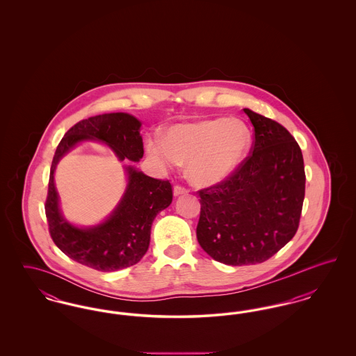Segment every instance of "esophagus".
Listing matches in <instances>:
<instances>
[{"label": "esophagus", "mask_w": 356, "mask_h": 356, "mask_svg": "<svg viewBox=\"0 0 356 356\" xmlns=\"http://www.w3.org/2000/svg\"><path fill=\"white\" fill-rule=\"evenodd\" d=\"M189 191H188V188H186V186H173V195L175 196H179V195H186V193H188Z\"/></svg>", "instance_id": "esophagus-1"}]
</instances>
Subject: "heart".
<instances>
[{
	"label": "heart",
	"instance_id": "b5f03b06",
	"mask_svg": "<svg viewBox=\"0 0 356 356\" xmlns=\"http://www.w3.org/2000/svg\"><path fill=\"white\" fill-rule=\"evenodd\" d=\"M251 145V132L240 120H203L177 124L165 138H148L147 149L164 167L186 163V175L197 186H213L232 175Z\"/></svg>",
	"mask_w": 356,
	"mask_h": 356
}]
</instances>
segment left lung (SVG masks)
<instances>
[{"instance_id":"left-lung-1","label":"left lung","mask_w":356,"mask_h":356,"mask_svg":"<svg viewBox=\"0 0 356 356\" xmlns=\"http://www.w3.org/2000/svg\"><path fill=\"white\" fill-rule=\"evenodd\" d=\"M254 143L232 175L197 191L196 236L212 259L228 266L268 260L295 236L303 208L305 173L299 144L287 129L244 109Z\"/></svg>"}]
</instances>
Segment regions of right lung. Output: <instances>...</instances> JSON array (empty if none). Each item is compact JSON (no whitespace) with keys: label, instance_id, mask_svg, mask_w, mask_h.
<instances>
[{"label":"right lung","instance_id":"1","mask_svg":"<svg viewBox=\"0 0 356 356\" xmlns=\"http://www.w3.org/2000/svg\"><path fill=\"white\" fill-rule=\"evenodd\" d=\"M140 121L128 113H106L74 124L61 138L51 161L45 215L54 244L74 261L102 272L118 271L138 263L148 251L151 227L173 199L170 180L153 179L128 167L127 192L112 216L97 227L77 228L64 220L53 175L58 160L79 141H105L119 156L138 161L144 154Z\"/></svg>","mask_w":356,"mask_h":356}]
</instances>
